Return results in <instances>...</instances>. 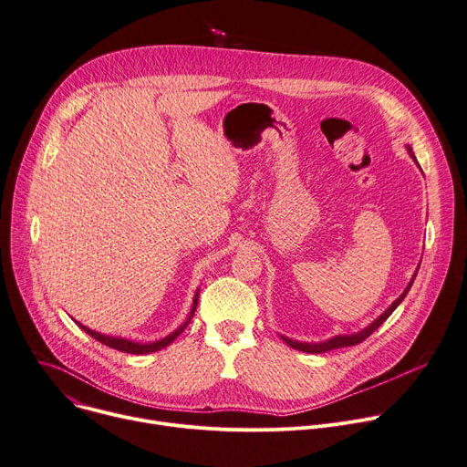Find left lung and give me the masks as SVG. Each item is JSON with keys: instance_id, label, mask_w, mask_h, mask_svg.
<instances>
[{"instance_id": "1", "label": "left lung", "mask_w": 467, "mask_h": 467, "mask_svg": "<svg viewBox=\"0 0 467 467\" xmlns=\"http://www.w3.org/2000/svg\"><path fill=\"white\" fill-rule=\"evenodd\" d=\"M406 149H408L410 156L415 160L411 147L408 145ZM415 163H417V160H415ZM415 275H417V272H415ZM415 275L411 277V281H410V285L406 286V290H404V292L399 296V298L389 306V309H388V311L381 313V315H379L372 324H368L365 329H361V331H358V333H354V335H337V337L329 338V341H326V343H298V341H292V338H288V337H281V338H283V341H285L290 348H294V350H302V352H307V354H322V352H327V350H333V348H343V347H354V345H359V343H363V341H365V338H367L370 333H374L381 324H384V322L391 317V313H393V311L399 307V304L406 298V294H408V290L411 288V283H413Z\"/></svg>"}]
</instances>
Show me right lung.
<instances>
[{"label": "right lung", "mask_w": 467, "mask_h": 467, "mask_svg": "<svg viewBox=\"0 0 467 467\" xmlns=\"http://www.w3.org/2000/svg\"><path fill=\"white\" fill-rule=\"evenodd\" d=\"M197 296H199V292L195 294V298H193V307H192L190 318H188L179 329H175L173 333H169L167 337H163V338H160V341H154V343H134V341H129V338L102 335V333H99V331H93V329H89V327H86V326H81L79 322H76V324H78L83 331L89 333L93 338H97V341H100L102 345H106V347H109V348H115V350H119V352H126V354H150V352H156V350L165 348L167 345H171V343L175 341V338L184 331V327L188 326V322L192 320V317H193V313H195Z\"/></svg>", "instance_id": "add662e5"}]
</instances>
